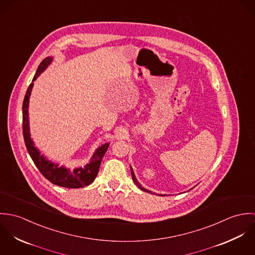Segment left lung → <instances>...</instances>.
Listing matches in <instances>:
<instances>
[{"label":"left lung","mask_w":255,"mask_h":255,"mask_svg":"<svg viewBox=\"0 0 255 255\" xmlns=\"http://www.w3.org/2000/svg\"><path fill=\"white\" fill-rule=\"evenodd\" d=\"M130 171H131V177H132V181L134 182V183H135V184H136V185H137V186H138V187H139L141 190H143V191H146V192H148V193H151V194H152L153 192H152L151 190H148V189H145L144 187H142V185H141V184L138 182V181L136 180V178H135V175H134V173H133V170H132V168H131V167H130ZM154 194H156V193H154ZM160 195H162V194H160Z\"/></svg>","instance_id":"1"}]
</instances>
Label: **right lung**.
I'll use <instances>...</instances> for the list:
<instances>
[{"mask_svg": "<svg viewBox=\"0 0 255 255\" xmlns=\"http://www.w3.org/2000/svg\"><path fill=\"white\" fill-rule=\"evenodd\" d=\"M53 57L45 58L37 69L36 73L27 88L26 94L24 96L23 104H22V131L26 149L33 160L35 166L40 171V173L49 181V182L68 188H79L90 184L95 180L98 175L99 168L101 165V161L109 147V142L99 146L94 154L91 157V160L84 167H78L73 170L67 168L65 166H60L59 163L52 162L48 160L43 154H41L40 150L35 147L34 141L30 136L29 129V118H28V107H29V98L33 88V81H35L37 77L43 73L53 62Z\"/></svg>", "mask_w": 255, "mask_h": 255, "instance_id": "1", "label": "right lung"}]
</instances>
